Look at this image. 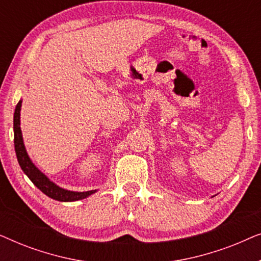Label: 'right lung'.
<instances>
[{"label":"right lung","mask_w":261,"mask_h":261,"mask_svg":"<svg viewBox=\"0 0 261 261\" xmlns=\"http://www.w3.org/2000/svg\"><path fill=\"white\" fill-rule=\"evenodd\" d=\"M21 103L22 101H19L16 105L15 113H14V146H15V152L17 156V162H19L21 169L27 177L33 181V184L37 187L39 190H41L46 196L51 197L53 199L60 202H73L78 201V199L87 198L96 192V190L85 191V192H76L65 190V189L59 188L53 181L48 179L37 166L32 163V160L28 156L26 148L23 145L22 133H21L20 128V110H21Z\"/></svg>","instance_id":"add662e5"}]
</instances>
